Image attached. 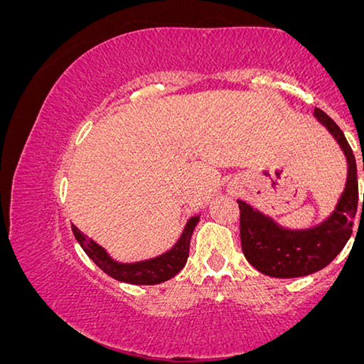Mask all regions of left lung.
Wrapping results in <instances>:
<instances>
[{
    "instance_id": "1",
    "label": "left lung",
    "mask_w": 364,
    "mask_h": 364,
    "mask_svg": "<svg viewBox=\"0 0 364 364\" xmlns=\"http://www.w3.org/2000/svg\"><path fill=\"white\" fill-rule=\"evenodd\" d=\"M314 115L328 129L345 153L348 161L346 188L330 218L318 226L301 231L280 228L272 219L239 199L242 252L252 267L269 277L294 279L318 272L341 252L353 232L358 209L355 155L340 127L323 110L315 109Z\"/></svg>"
}]
</instances>
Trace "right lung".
Listing matches in <instances>:
<instances>
[{
  "label": "right lung",
  "instance_id": "1",
  "mask_svg": "<svg viewBox=\"0 0 364 364\" xmlns=\"http://www.w3.org/2000/svg\"><path fill=\"white\" fill-rule=\"evenodd\" d=\"M199 221V216H194L186 223V228L178 239V242L168 250V252L158 255L155 259L141 260V262L133 264H120L105 252V249L94 240L82 234L77 228L73 226V232L84 249V252L94 260L99 269L104 270L112 279L120 280V282L133 284V285H155L165 280L175 277L186 264L189 255V240L191 234Z\"/></svg>",
  "mask_w": 364,
  "mask_h": 364
}]
</instances>
